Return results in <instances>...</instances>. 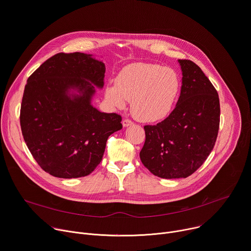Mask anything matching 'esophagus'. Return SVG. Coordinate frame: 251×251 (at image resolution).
<instances>
[{"mask_svg":"<svg viewBox=\"0 0 251 251\" xmlns=\"http://www.w3.org/2000/svg\"><path fill=\"white\" fill-rule=\"evenodd\" d=\"M122 124H123V127H129V126L133 125V122L131 120H129V119H124L122 121Z\"/></svg>","mask_w":251,"mask_h":251,"instance_id":"1","label":"esophagus"}]
</instances>
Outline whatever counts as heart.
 Returning <instances> with one entry per match:
<instances>
[{
    "instance_id": "obj_1",
    "label": "heart",
    "mask_w": 251,
    "mask_h": 251,
    "mask_svg": "<svg viewBox=\"0 0 251 251\" xmlns=\"http://www.w3.org/2000/svg\"><path fill=\"white\" fill-rule=\"evenodd\" d=\"M180 88V77L172 68L135 62L121 69L115 84L106 87L105 95L116 108H124L131 100L134 117L153 123L170 115Z\"/></svg>"
}]
</instances>
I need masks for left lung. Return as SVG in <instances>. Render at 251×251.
I'll return each instance as SVG.
<instances>
[{"label":"left lung","instance_id":"left-lung-1","mask_svg":"<svg viewBox=\"0 0 251 251\" xmlns=\"http://www.w3.org/2000/svg\"><path fill=\"white\" fill-rule=\"evenodd\" d=\"M177 62L183 75L180 97L165 120L144 126L146 140L140 152L143 165L163 178L195 173L212 151L220 128L216 88L195 62Z\"/></svg>","mask_w":251,"mask_h":251}]
</instances>
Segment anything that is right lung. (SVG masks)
Returning a JSON list of instances; mask_svg holds the SVG:
<instances>
[{
  "instance_id": "right-lung-1",
  "label": "right lung",
  "mask_w": 251,
  "mask_h": 251,
  "mask_svg": "<svg viewBox=\"0 0 251 251\" xmlns=\"http://www.w3.org/2000/svg\"><path fill=\"white\" fill-rule=\"evenodd\" d=\"M105 64L92 54L57 53L28 77L21 128L34 160L50 175L73 178L92 173L108 137L122 129L121 116L92 105L104 86Z\"/></svg>"
}]
</instances>
